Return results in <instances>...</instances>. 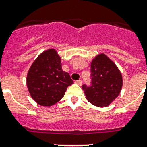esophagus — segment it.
I'll return each instance as SVG.
<instances>
[{"instance_id":"esophagus-1","label":"esophagus","mask_w":147,"mask_h":147,"mask_svg":"<svg viewBox=\"0 0 147 147\" xmlns=\"http://www.w3.org/2000/svg\"><path fill=\"white\" fill-rule=\"evenodd\" d=\"M75 83H76V84H78L79 86H81V85H82V81H81V80H77Z\"/></svg>"}]
</instances>
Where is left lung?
I'll return each instance as SVG.
<instances>
[{
	"label": "left lung",
	"mask_w": 147,
	"mask_h": 147,
	"mask_svg": "<svg viewBox=\"0 0 147 147\" xmlns=\"http://www.w3.org/2000/svg\"><path fill=\"white\" fill-rule=\"evenodd\" d=\"M92 85L83 86L86 100L97 107H106L120 94L123 77L116 64L105 53H99L90 63Z\"/></svg>",
	"instance_id": "obj_1"
}]
</instances>
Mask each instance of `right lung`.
<instances>
[{"label":"right lung","mask_w":147,"mask_h":147,"mask_svg":"<svg viewBox=\"0 0 147 147\" xmlns=\"http://www.w3.org/2000/svg\"><path fill=\"white\" fill-rule=\"evenodd\" d=\"M73 83L69 74L62 70L61 57L56 49L43 51L34 61L27 75L30 97L42 106H52L64 97Z\"/></svg>","instance_id":"1"}]
</instances>
